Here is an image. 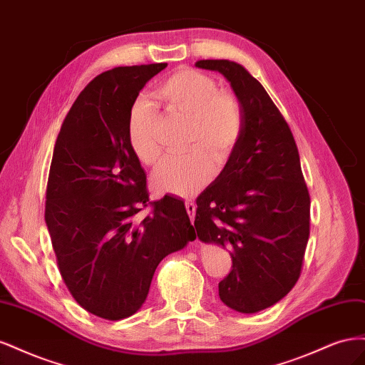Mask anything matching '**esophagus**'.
Segmentation results:
<instances>
[{
	"mask_svg": "<svg viewBox=\"0 0 365 365\" xmlns=\"http://www.w3.org/2000/svg\"><path fill=\"white\" fill-rule=\"evenodd\" d=\"M185 210H187V213H189V216H190V220L193 222V220H195V213H196V204L193 201H185Z\"/></svg>",
	"mask_w": 365,
	"mask_h": 365,
	"instance_id": "esophagus-1",
	"label": "esophagus"
}]
</instances>
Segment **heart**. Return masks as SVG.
Here are the masks:
<instances>
[{"mask_svg": "<svg viewBox=\"0 0 365 365\" xmlns=\"http://www.w3.org/2000/svg\"><path fill=\"white\" fill-rule=\"evenodd\" d=\"M153 98L172 118L187 121L182 158L165 160L152 176L158 192L192 196L212 181L217 168L230 161L242 134V111L237 98L219 91L212 76L182 68L164 79ZM158 113L148 98H137L129 109L128 141L135 157L146 165H155L161 148L155 137Z\"/></svg>", "mask_w": 365, "mask_h": 365, "instance_id": "b5f03b06", "label": "heart"}]
</instances>
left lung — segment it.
Returning a JSON list of instances; mask_svg holds the SVG:
<instances>
[{"instance_id":"left-lung-1","label":"left lung","mask_w":365,"mask_h":365,"mask_svg":"<svg viewBox=\"0 0 365 365\" xmlns=\"http://www.w3.org/2000/svg\"><path fill=\"white\" fill-rule=\"evenodd\" d=\"M195 65L222 74L242 111L233 155L196 200V235L230 250L233 268L219 282L222 303L256 314L280 302L300 277L311 197L292 132L256 77L227 59Z\"/></svg>"}]
</instances>
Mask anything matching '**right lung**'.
<instances>
[{
  "label": "right lung",
  "instance_id": "1",
  "mask_svg": "<svg viewBox=\"0 0 365 365\" xmlns=\"http://www.w3.org/2000/svg\"><path fill=\"white\" fill-rule=\"evenodd\" d=\"M168 63L117 67L85 86L65 117L50 165L46 222L68 291L105 319L134 315L158 263L193 240L184 202H149L146 173L128 141L129 109Z\"/></svg>",
  "mask_w": 365,
  "mask_h": 365
}]
</instances>
